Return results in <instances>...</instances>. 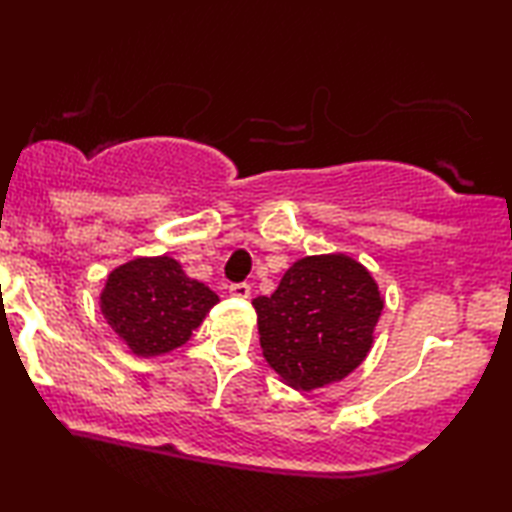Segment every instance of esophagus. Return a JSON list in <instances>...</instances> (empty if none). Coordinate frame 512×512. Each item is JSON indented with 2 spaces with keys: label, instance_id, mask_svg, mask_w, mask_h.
I'll use <instances>...</instances> for the list:
<instances>
[{
  "label": "esophagus",
  "instance_id": "esophagus-1",
  "mask_svg": "<svg viewBox=\"0 0 512 512\" xmlns=\"http://www.w3.org/2000/svg\"><path fill=\"white\" fill-rule=\"evenodd\" d=\"M230 296L250 298V285H248V282H237V285H230Z\"/></svg>",
  "mask_w": 512,
  "mask_h": 512
}]
</instances>
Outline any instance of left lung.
Instances as JSON below:
<instances>
[{"label": "left lung", "mask_w": 512, "mask_h": 512, "mask_svg": "<svg viewBox=\"0 0 512 512\" xmlns=\"http://www.w3.org/2000/svg\"><path fill=\"white\" fill-rule=\"evenodd\" d=\"M253 307L266 362L285 385L312 392L364 362L385 298L367 266L330 253L298 259Z\"/></svg>", "instance_id": "obj_1"}]
</instances>
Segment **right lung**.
I'll use <instances>...</instances> for the list:
<instances>
[{
  "instance_id": "add662e5",
  "label": "right lung",
  "mask_w": 512,
  "mask_h": 512,
  "mask_svg": "<svg viewBox=\"0 0 512 512\" xmlns=\"http://www.w3.org/2000/svg\"><path fill=\"white\" fill-rule=\"evenodd\" d=\"M218 296L189 278L168 255L136 257L107 275L100 294L104 319L139 358H157L189 342Z\"/></svg>"
}]
</instances>
